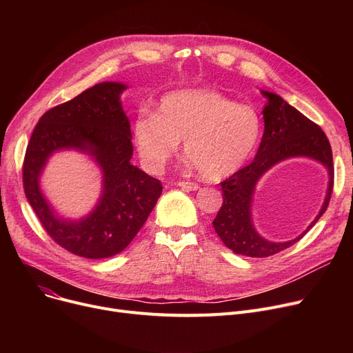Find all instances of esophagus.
I'll return each mask as SVG.
<instances>
[{"instance_id": "34e87169", "label": "esophagus", "mask_w": 353, "mask_h": 353, "mask_svg": "<svg viewBox=\"0 0 353 353\" xmlns=\"http://www.w3.org/2000/svg\"><path fill=\"white\" fill-rule=\"evenodd\" d=\"M177 186L184 190H190V192H194L199 189V184L193 183V181H179Z\"/></svg>"}]
</instances>
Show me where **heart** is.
Listing matches in <instances>:
<instances>
[{"instance_id": "heart-1", "label": "heart", "mask_w": 353, "mask_h": 353, "mask_svg": "<svg viewBox=\"0 0 353 353\" xmlns=\"http://www.w3.org/2000/svg\"><path fill=\"white\" fill-rule=\"evenodd\" d=\"M262 136L257 111L214 88H184L164 94L156 113L140 111L133 123L139 156L148 172L164 169L183 140V150L208 180L237 172Z\"/></svg>"}]
</instances>
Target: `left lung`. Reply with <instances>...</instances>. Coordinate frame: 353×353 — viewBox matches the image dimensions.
Wrapping results in <instances>:
<instances>
[{
    "label": "left lung",
    "mask_w": 353,
    "mask_h": 353,
    "mask_svg": "<svg viewBox=\"0 0 353 353\" xmlns=\"http://www.w3.org/2000/svg\"><path fill=\"white\" fill-rule=\"evenodd\" d=\"M266 104L262 110L265 132L253 161L221 181L223 205L213 220L221 242L236 254L268 257L294 245L314 226L326 212L333 189L332 148L322 128L274 92L263 91ZM292 157H307L323 163L330 174L324 205L308 229L288 243H270L256 233L251 220V201L256 181L273 165Z\"/></svg>",
    "instance_id": "obj_1"
}]
</instances>
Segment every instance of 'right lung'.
<instances>
[{"mask_svg":"<svg viewBox=\"0 0 353 353\" xmlns=\"http://www.w3.org/2000/svg\"><path fill=\"white\" fill-rule=\"evenodd\" d=\"M125 88L123 83L104 81L52 107L37 123L26 152L23 183L32 210L55 243L87 259L123 252L145 223L163 190L160 180L130 163L132 130L120 100ZM60 150L87 152L103 173L97 208L79 221L57 216L39 188L48 159Z\"/></svg>","mask_w":353,"mask_h":353,"instance_id":"add662e5","label":"right lung"}]
</instances>
